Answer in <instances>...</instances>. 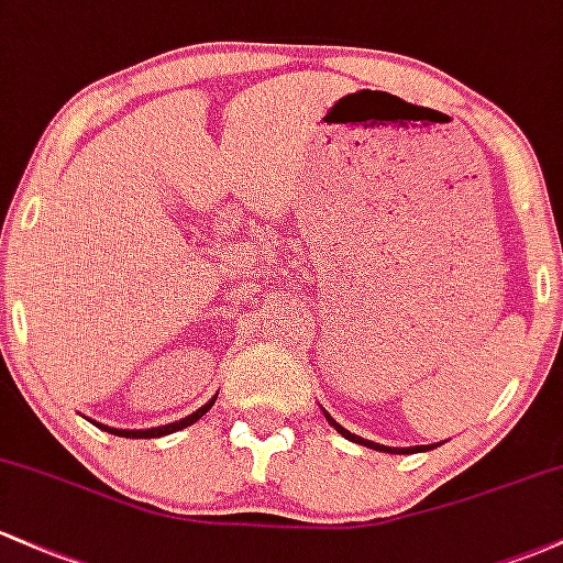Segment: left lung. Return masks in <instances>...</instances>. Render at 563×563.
Segmentation results:
<instances>
[{
	"mask_svg": "<svg viewBox=\"0 0 563 563\" xmlns=\"http://www.w3.org/2000/svg\"><path fill=\"white\" fill-rule=\"evenodd\" d=\"M323 413H325V419H329V424L333 430L339 432V435H344L347 438V441H355V443H361V446H368V449H374V452H387V454H409V452H428V449H435L438 443H432V446H411V449H393V446H382V443H374V441H366V438H361V435H355V432H350L347 428H342V424L336 422V419L331 417L329 411L323 409Z\"/></svg>",
	"mask_w": 563,
	"mask_h": 563,
	"instance_id": "obj_1",
	"label": "left lung"
}]
</instances>
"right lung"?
Returning a JSON list of instances; mask_svg holds the SVG:
<instances>
[{"instance_id":"obj_1","label":"right lung","mask_w":563,"mask_h":563,"mask_svg":"<svg viewBox=\"0 0 563 563\" xmlns=\"http://www.w3.org/2000/svg\"><path fill=\"white\" fill-rule=\"evenodd\" d=\"M216 404V395L211 400H208L206 406H200V409L197 411H191L189 417H184V419H178V422H170V424H159V428H146V430H122V428H109V424H101V422H90L96 424L98 430H103V432H111V435H120V438H159V435H170V432H176V430H184V428H189V424H195L197 419L202 417V413H208L211 411V406Z\"/></svg>"}]
</instances>
